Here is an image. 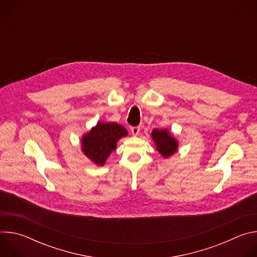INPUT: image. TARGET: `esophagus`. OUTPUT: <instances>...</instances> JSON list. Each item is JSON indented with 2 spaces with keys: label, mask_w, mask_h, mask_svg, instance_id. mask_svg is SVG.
I'll list each match as a JSON object with an SVG mask.
<instances>
[{
  "label": "esophagus",
  "mask_w": 257,
  "mask_h": 257,
  "mask_svg": "<svg viewBox=\"0 0 257 257\" xmlns=\"http://www.w3.org/2000/svg\"><path fill=\"white\" fill-rule=\"evenodd\" d=\"M139 131H140V128H139L138 126H136V127H132V128H131V133H132V135H133V136H137V135H138V133H139Z\"/></svg>",
  "instance_id": "34e87169"
}]
</instances>
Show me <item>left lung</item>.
Here are the masks:
<instances>
[{
  "label": "left lung",
  "instance_id": "8db88e82",
  "mask_svg": "<svg viewBox=\"0 0 257 257\" xmlns=\"http://www.w3.org/2000/svg\"><path fill=\"white\" fill-rule=\"evenodd\" d=\"M152 138L155 142L157 151L164 159L173 156L179 149V141L168 129H154Z\"/></svg>",
  "mask_w": 257,
  "mask_h": 257
}]
</instances>
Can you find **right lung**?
<instances>
[{
    "instance_id": "1",
    "label": "right lung",
    "mask_w": 257,
    "mask_h": 257,
    "mask_svg": "<svg viewBox=\"0 0 257 257\" xmlns=\"http://www.w3.org/2000/svg\"><path fill=\"white\" fill-rule=\"evenodd\" d=\"M128 135L124 126L115 122H98L81 137V152L92 164L103 166L116 150L118 141Z\"/></svg>"
}]
</instances>
